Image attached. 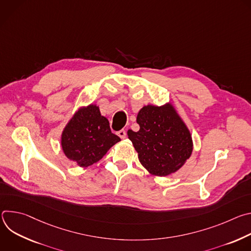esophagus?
I'll return each mask as SVG.
<instances>
[{"instance_id": "obj_1", "label": "esophagus", "mask_w": 251, "mask_h": 251, "mask_svg": "<svg viewBox=\"0 0 251 251\" xmlns=\"http://www.w3.org/2000/svg\"><path fill=\"white\" fill-rule=\"evenodd\" d=\"M117 135H118L121 139H125V138H126V131H125L124 129H122V130H120V131L117 132Z\"/></svg>"}]
</instances>
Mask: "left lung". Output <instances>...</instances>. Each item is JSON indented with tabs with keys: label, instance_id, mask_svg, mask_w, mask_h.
<instances>
[{
	"label": "left lung",
	"instance_id": "left-lung-1",
	"mask_svg": "<svg viewBox=\"0 0 251 251\" xmlns=\"http://www.w3.org/2000/svg\"><path fill=\"white\" fill-rule=\"evenodd\" d=\"M138 132L128 130V138L142 166L151 175L166 176L181 169L193 152L190 130L174 108L146 105L137 115Z\"/></svg>",
	"mask_w": 251,
	"mask_h": 251
}]
</instances>
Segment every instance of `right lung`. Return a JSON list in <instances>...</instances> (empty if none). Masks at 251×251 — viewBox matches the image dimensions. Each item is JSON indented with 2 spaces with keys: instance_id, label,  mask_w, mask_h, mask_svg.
I'll list each match as a JSON object with an SVG mask.
<instances>
[{
  "instance_id": "obj_1",
  "label": "right lung",
  "mask_w": 251,
  "mask_h": 251,
  "mask_svg": "<svg viewBox=\"0 0 251 251\" xmlns=\"http://www.w3.org/2000/svg\"><path fill=\"white\" fill-rule=\"evenodd\" d=\"M119 141L99 107L90 104L79 108L64 127L61 148L70 161L85 168L98 162Z\"/></svg>"
}]
</instances>
